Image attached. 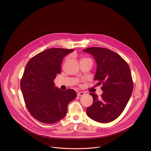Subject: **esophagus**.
<instances>
[{
	"label": "esophagus",
	"instance_id": "obj_1",
	"mask_svg": "<svg viewBox=\"0 0 151 151\" xmlns=\"http://www.w3.org/2000/svg\"><path fill=\"white\" fill-rule=\"evenodd\" d=\"M84 94V93H83V92H78V93H77V96H83Z\"/></svg>",
	"mask_w": 151,
	"mask_h": 151
}]
</instances>
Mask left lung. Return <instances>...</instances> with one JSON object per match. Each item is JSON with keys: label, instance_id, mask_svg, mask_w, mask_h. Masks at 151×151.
Segmentation results:
<instances>
[{"label": "left lung", "instance_id": "left-lung-1", "mask_svg": "<svg viewBox=\"0 0 151 151\" xmlns=\"http://www.w3.org/2000/svg\"><path fill=\"white\" fill-rule=\"evenodd\" d=\"M84 51L92 54L97 63L94 80L102 84L100 97L90 93L92 105L86 108L88 116L96 122L108 123L116 119L126 108L133 91L129 65L119 54L106 48L88 47Z\"/></svg>", "mask_w": 151, "mask_h": 151}]
</instances>
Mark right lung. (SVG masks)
<instances>
[{
	"label": "right lung",
	"instance_id": "add662e5",
	"mask_svg": "<svg viewBox=\"0 0 151 151\" xmlns=\"http://www.w3.org/2000/svg\"><path fill=\"white\" fill-rule=\"evenodd\" d=\"M74 50L51 48L32 58L26 65L20 87L26 106L37 120L51 124L61 120L67 105L76 97L72 89L56 88L54 80L60 74L65 56Z\"/></svg>",
	"mask_w": 151,
	"mask_h": 151
}]
</instances>
